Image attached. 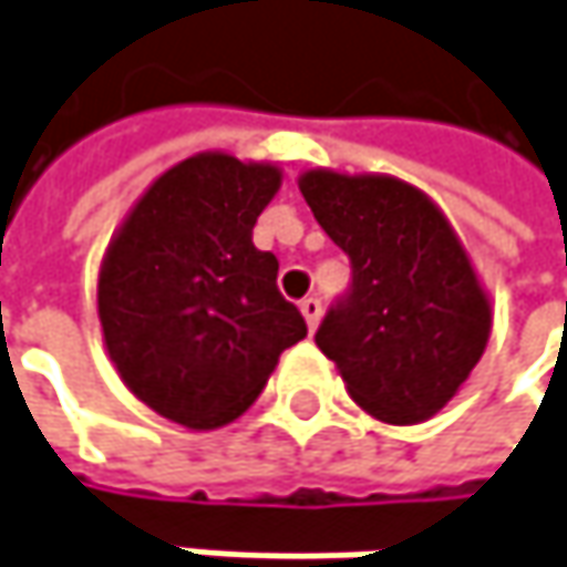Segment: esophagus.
Returning a JSON list of instances; mask_svg holds the SVG:
<instances>
[{"label": "esophagus", "instance_id": "obj_1", "mask_svg": "<svg viewBox=\"0 0 567 567\" xmlns=\"http://www.w3.org/2000/svg\"><path fill=\"white\" fill-rule=\"evenodd\" d=\"M301 315L308 320V327L315 330L317 323H320V315H323V305H320V298L317 295H308L305 301H301Z\"/></svg>", "mask_w": 567, "mask_h": 567}]
</instances>
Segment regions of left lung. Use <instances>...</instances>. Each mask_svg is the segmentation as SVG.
<instances>
[{
  "label": "left lung",
  "mask_w": 567,
  "mask_h": 567,
  "mask_svg": "<svg viewBox=\"0 0 567 567\" xmlns=\"http://www.w3.org/2000/svg\"><path fill=\"white\" fill-rule=\"evenodd\" d=\"M298 188L352 266L317 347L362 411L398 426L433 416L478 365L491 333L487 295L450 220L391 176L311 169Z\"/></svg>",
  "instance_id": "left-lung-1"
}]
</instances>
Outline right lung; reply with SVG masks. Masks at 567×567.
I'll use <instances>...</instances> for the list:
<instances>
[{
  "label": "right lung",
  "instance_id": "add662e5",
  "mask_svg": "<svg viewBox=\"0 0 567 567\" xmlns=\"http://www.w3.org/2000/svg\"><path fill=\"white\" fill-rule=\"evenodd\" d=\"M269 163L198 153L166 169L121 224L99 272V320L124 384L192 430L224 426L308 337L279 259L252 224L279 192Z\"/></svg>",
  "mask_w": 567,
  "mask_h": 567
}]
</instances>
